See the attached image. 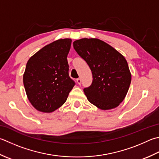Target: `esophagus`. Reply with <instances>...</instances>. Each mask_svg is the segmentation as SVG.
I'll use <instances>...</instances> for the list:
<instances>
[{
	"instance_id": "obj_1",
	"label": "esophagus",
	"mask_w": 159,
	"mask_h": 159,
	"mask_svg": "<svg viewBox=\"0 0 159 159\" xmlns=\"http://www.w3.org/2000/svg\"><path fill=\"white\" fill-rule=\"evenodd\" d=\"M76 82H77L78 84H79V85H80V84L81 83V79H76Z\"/></svg>"
}]
</instances>
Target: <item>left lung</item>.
<instances>
[{
    "instance_id": "left-lung-1",
    "label": "left lung",
    "mask_w": 159,
    "mask_h": 159,
    "mask_svg": "<svg viewBox=\"0 0 159 159\" xmlns=\"http://www.w3.org/2000/svg\"><path fill=\"white\" fill-rule=\"evenodd\" d=\"M73 45L92 73L91 85L83 89L88 100L102 110L119 106L128 92L132 79L125 57L98 39H81L75 40Z\"/></svg>"
}]
</instances>
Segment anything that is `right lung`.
I'll list each match as a JSON object with an SVG mask.
<instances>
[{
  "label": "right lung",
  "instance_id": "right-lung-1",
  "mask_svg": "<svg viewBox=\"0 0 159 159\" xmlns=\"http://www.w3.org/2000/svg\"><path fill=\"white\" fill-rule=\"evenodd\" d=\"M71 40L59 39L45 46L27 61L23 84L31 104L49 113L62 106L75 85L69 76L67 54Z\"/></svg>",
  "mask_w": 159,
  "mask_h": 159
}]
</instances>
